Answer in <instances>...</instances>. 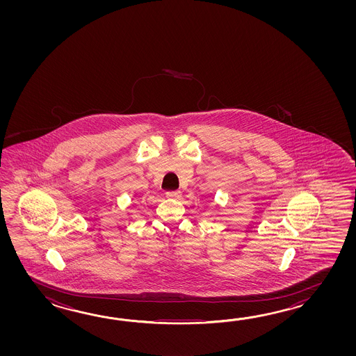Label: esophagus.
I'll return each instance as SVG.
<instances>
[{
  "label": "esophagus",
  "instance_id": "1",
  "mask_svg": "<svg viewBox=\"0 0 356 356\" xmlns=\"http://www.w3.org/2000/svg\"><path fill=\"white\" fill-rule=\"evenodd\" d=\"M168 198H170V200H179L181 197V193L179 191H169L167 192Z\"/></svg>",
  "mask_w": 356,
  "mask_h": 356
}]
</instances>
